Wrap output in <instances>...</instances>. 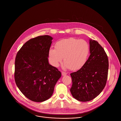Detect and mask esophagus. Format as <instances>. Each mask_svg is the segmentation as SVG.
Returning a JSON list of instances; mask_svg holds the SVG:
<instances>
[{"instance_id": "esophagus-1", "label": "esophagus", "mask_w": 121, "mask_h": 121, "mask_svg": "<svg viewBox=\"0 0 121 121\" xmlns=\"http://www.w3.org/2000/svg\"><path fill=\"white\" fill-rule=\"evenodd\" d=\"M67 74V73H66V72H62V75L63 76L66 75Z\"/></svg>"}]
</instances>
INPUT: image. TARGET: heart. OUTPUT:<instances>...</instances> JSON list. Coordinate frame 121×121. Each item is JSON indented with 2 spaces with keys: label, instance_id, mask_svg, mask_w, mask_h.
I'll return each instance as SVG.
<instances>
[{
  "label": "heart",
  "instance_id": "b5f03b06",
  "mask_svg": "<svg viewBox=\"0 0 121 121\" xmlns=\"http://www.w3.org/2000/svg\"><path fill=\"white\" fill-rule=\"evenodd\" d=\"M89 52V44L86 40L70 38L59 41L55 48L49 49V60L52 66L58 67L64 57V67L76 70L85 65Z\"/></svg>",
  "mask_w": 121,
  "mask_h": 121
}]
</instances>
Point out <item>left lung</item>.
I'll list each match as a JSON object with an SVG mask.
<instances>
[{"label":"left lung","instance_id":"obj_1","mask_svg":"<svg viewBox=\"0 0 121 121\" xmlns=\"http://www.w3.org/2000/svg\"><path fill=\"white\" fill-rule=\"evenodd\" d=\"M90 55L85 65L70 74L72 96L81 102L90 101L103 90L108 78V60L103 48L95 40L89 39Z\"/></svg>","mask_w":121,"mask_h":121}]
</instances>
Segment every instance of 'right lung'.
Segmentation results:
<instances>
[{"label":"right lung","instance_id":"add662e5","mask_svg":"<svg viewBox=\"0 0 121 121\" xmlns=\"http://www.w3.org/2000/svg\"><path fill=\"white\" fill-rule=\"evenodd\" d=\"M52 38L49 35L30 39L17 52L14 78L17 87L29 100L42 102L50 98L61 74L49 64L48 52Z\"/></svg>","mask_w":121,"mask_h":121}]
</instances>
